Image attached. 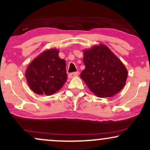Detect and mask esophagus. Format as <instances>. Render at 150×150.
Segmentation results:
<instances>
[{"mask_svg":"<svg viewBox=\"0 0 150 150\" xmlns=\"http://www.w3.org/2000/svg\"><path fill=\"white\" fill-rule=\"evenodd\" d=\"M78 75H79L78 72H74V73H70L69 75H68V77H69V78H73V77H74L77 76Z\"/></svg>","mask_w":150,"mask_h":150,"instance_id":"obj_1","label":"esophagus"}]
</instances>
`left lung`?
<instances>
[{
    "instance_id": "left-lung-1",
    "label": "left lung",
    "mask_w": 150,
    "mask_h": 150,
    "mask_svg": "<svg viewBox=\"0 0 150 150\" xmlns=\"http://www.w3.org/2000/svg\"><path fill=\"white\" fill-rule=\"evenodd\" d=\"M83 61L81 78L99 97H113L124 87L128 71L107 46L101 44L85 50Z\"/></svg>"
}]
</instances>
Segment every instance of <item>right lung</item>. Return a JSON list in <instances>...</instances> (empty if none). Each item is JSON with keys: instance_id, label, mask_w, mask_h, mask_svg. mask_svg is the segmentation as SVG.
Wrapping results in <instances>:
<instances>
[{"instance_id": "right-lung-1", "label": "right lung", "mask_w": 150, "mask_h": 150, "mask_svg": "<svg viewBox=\"0 0 150 150\" xmlns=\"http://www.w3.org/2000/svg\"><path fill=\"white\" fill-rule=\"evenodd\" d=\"M65 61L58 56L56 49L41 53L29 65L25 76L32 90L38 94L51 95L67 80Z\"/></svg>"}]
</instances>
